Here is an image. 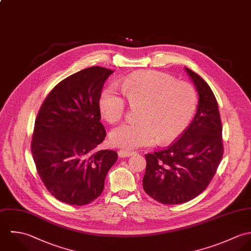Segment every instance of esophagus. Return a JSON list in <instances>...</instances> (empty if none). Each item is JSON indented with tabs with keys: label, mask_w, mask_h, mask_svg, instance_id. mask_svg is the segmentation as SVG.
<instances>
[{
	"label": "esophagus",
	"mask_w": 251,
	"mask_h": 251,
	"mask_svg": "<svg viewBox=\"0 0 251 251\" xmlns=\"http://www.w3.org/2000/svg\"><path fill=\"white\" fill-rule=\"evenodd\" d=\"M135 152L134 151H118V156L121 157V158H124V157H130L132 155H134Z\"/></svg>",
	"instance_id": "obj_1"
}]
</instances>
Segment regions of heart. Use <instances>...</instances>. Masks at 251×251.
I'll list each match as a JSON object with an SVG mask.
<instances>
[{
  "label": "heart",
  "mask_w": 251,
  "mask_h": 251,
  "mask_svg": "<svg viewBox=\"0 0 251 251\" xmlns=\"http://www.w3.org/2000/svg\"><path fill=\"white\" fill-rule=\"evenodd\" d=\"M121 90L131 104H142L139 122L125 123L111 131L112 146L124 150L149 147L159 141L169 144L188 127L197 107L195 88L186 81H176L168 74L143 71L128 75ZM99 107L102 117L110 123L120 121L127 103L115 87L100 93Z\"/></svg>",
  "instance_id": "b5f03b06"
}]
</instances>
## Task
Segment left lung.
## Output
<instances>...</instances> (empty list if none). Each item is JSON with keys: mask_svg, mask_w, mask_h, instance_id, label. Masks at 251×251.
Listing matches in <instances>:
<instances>
[{"mask_svg": "<svg viewBox=\"0 0 251 251\" xmlns=\"http://www.w3.org/2000/svg\"><path fill=\"white\" fill-rule=\"evenodd\" d=\"M185 71L199 94L195 117L174 144L146 154L144 189L164 204L182 203L197 197L209 184L223 156L217 100L199 75L188 68Z\"/></svg>", "mask_w": 251, "mask_h": 251, "instance_id": "left-lung-1", "label": "left lung"}]
</instances>
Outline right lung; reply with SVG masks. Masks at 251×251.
<instances>
[{
	"mask_svg": "<svg viewBox=\"0 0 251 251\" xmlns=\"http://www.w3.org/2000/svg\"><path fill=\"white\" fill-rule=\"evenodd\" d=\"M113 71L98 66L60 81L36 118L31 150L38 174L52 196L73 205L97 199L117 152L100 151L105 138L99 99Z\"/></svg>",
	"mask_w": 251,
	"mask_h": 251,
	"instance_id": "obj_1",
	"label": "right lung"
}]
</instances>
